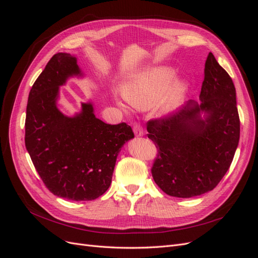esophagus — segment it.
I'll use <instances>...</instances> for the list:
<instances>
[{
	"mask_svg": "<svg viewBox=\"0 0 258 258\" xmlns=\"http://www.w3.org/2000/svg\"><path fill=\"white\" fill-rule=\"evenodd\" d=\"M134 131H135V135L137 137H141L143 136V128L141 126V123H140L139 121H136L134 123Z\"/></svg>",
	"mask_w": 258,
	"mask_h": 258,
	"instance_id": "esophagus-1",
	"label": "esophagus"
}]
</instances>
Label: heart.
Returning <instances> with one entry per match:
<instances>
[{
    "instance_id": "heart-1",
    "label": "heart",
    "mask_w": 258,
    "mask_h": 258,
    "mask_svg": "<svg viewBox=\"0 0 258 258\" xmlns=\"http://www.w3.org/2000/svg\"><path fill=\"white\" fill-rule=\"evenodd\" d=\"M174 79V72L168 68H153L134 77L123 88V96L137 107H147L157 101ZM185 85L181 82L171 86L165 97L169 110L175 108L183 99Z\"/></svg>"
}]
</instances>
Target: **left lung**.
I'll return each mask as SVG.
<instances>
[{
    "label": "left lung",
    "mask_w": 258,
    "mask_h": 258,
    "mask_svg": "<svg viewBox=\"0 0 258 258\" xmlns=\"http://www.w3.org/2000/svg\"><path fill=\"white\" fill-rule=\"evenodd\" d=\"M201 102L147 121V137L157 148L152 175L169 196L190 198L214 189L227 172L240 138L236 88L209 53ZM200 111L208 115L205 120Z\"/></svg>",
    "instance_id": "1"
}]
</instances>
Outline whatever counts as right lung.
Listing matches in <instances>:
<instances>
[{
	"mask_svg": "<svg viewBox=\"0 0 258 258\" xmlns=\"http://www.w3.org/2000/svg\"><path fill=\"white\" fill-rule=\"evenodd\" d=\"M81 73L70 53L53 54L29 93L25 142L31 160L48 190L74 201L95 200L112 182L122 145L135 138L126 122L105 123L90 103L67 117L56 106L59 86Z\"/></svg>",
	"mask_w": 258,
	"mask_h": 258,
	"instance_id": "right-lung-1",
	"label": "right lung"
}]
</instances>
